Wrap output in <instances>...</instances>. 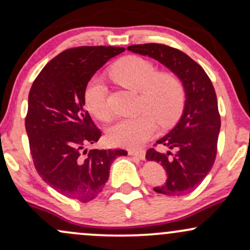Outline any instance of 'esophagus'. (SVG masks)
<instances>
[{
	"instance_id": "34e87169",
	"label": "esophagus",
	"mask_w": 250,
	"mask_h": 250,
	"mask_svg": "<svg viewBox=\"0 0 250 250\" xmlns=\"http://www.w3.org/2000/svg\"><path fill=\"white\" fill-rule=\"evenodd\" d=\"M128 154L131 155V156L139 157V159H141V160L145 159V156H146L145 150H135V149H129Z\"/></svg>"
}]
</instances>
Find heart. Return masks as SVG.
<instances>
[{
	"instance_id": "obj_1",
	"label": "heart",
	"mask_w": 250,
	"mask_h": 250,
	"mask_svg": "<svg viewBox=\"0 0 250 250\" xmlns=\"http://www.w3.org/2000/svg\"><path fill=\"white\" fill-rule=\"evenodd\" d=\"M116 83L140 91V110L136 117L120 120L108 131V140L117 147L139 148L153 136L156 120L161 125H170L179 119L185 105V88L180 77L170 71H157L149 60L125 56L109 70ZM88 111L102 122L110 120L108 88L101 80L93 79L84 91Z\"/></svg>"
}]
</instances>
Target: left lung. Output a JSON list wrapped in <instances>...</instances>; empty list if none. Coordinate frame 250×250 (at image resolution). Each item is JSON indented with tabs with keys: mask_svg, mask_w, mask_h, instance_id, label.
Here are the masks:
<instances>
[{
	"mask_svg": "<svg viewBox=\"0 0 250 250\" xmlns=\"http://www.w3.org/2000/svg\"><path fill=\"white\" fill-rule=\"evenodd\" d=\"M128 50L157 60L180 77L186 90L182 117L169 134L149 148L148 161L161 163L167 181L154 190L168 196L193 191L213 167L217 153L221 116L213 83L203 68L187 54L161 43L129 45Z\"/></svg>",
	"mask_w": 250,
	"mask_h": 250,
	"instance_id": "obj_1",
	"label": "left lung"
}]
</instances>
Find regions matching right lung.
<instances>
[{"mask_svg": "<svg viewBox=\"0 0 250 250\" xmlns=\"http://www.w3.org/2000/svg\"><path fill=\"white\" fill-rule=\"evenodd\" d=\"M125 48L83 45L50 60L31 85L25 130L34 166L42 180L60 194L85 203L102 191L111 162L123 149H91L101 130L84 108L88 82Z\"/></svg>", "mask_w": 250, "mask_h": 250, "instance_id": "right-lung-1", "label": "right lung"}]
</instances>
